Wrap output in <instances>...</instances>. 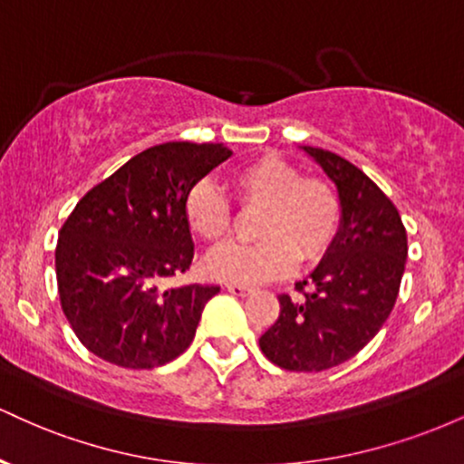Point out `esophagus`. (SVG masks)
<instances>
[{
    "mask_svg": "<svg viewBox=\"0 0 464 464\" xmlns=\"http://www.w3.org/2000/svg\"><path fill=\"white\" fill-rule=\"evenodd\" d=\"M227 290L231 292V295H236V296H246V295H250V292H253V287L239 285V284H227Z\"/></svg>",
    "mask_w": 464,
    "mask_h": 464,
    "instance_id": "1",
    "label": "esophagus"
}]
</instances>
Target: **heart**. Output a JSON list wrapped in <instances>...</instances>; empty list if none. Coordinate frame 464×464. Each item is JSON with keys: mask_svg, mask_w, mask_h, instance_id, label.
Returning <instances> with one entry per match:
<instances>
[{"mask_svg": "<svg viewBox=\"0 0 464 464\" xmlns=\"http://www.w3.org/2000/svg\"><path fill=\"white\" fill-rule=\"evenodd\" d=\"M237 205L262 211L257 244H227L207 257V275L218 281L257 285L281 279L296 262L316 264L334 246L343 227V202L332 183L303 177L279 154H262L233 174ZM185 218L196 236L222 242L233 233L236 214L214 180L202 179L185 196Z\"/></svg>", "mask_w": 464, "mask_h": 464, "instance_id": "obj_1", "label": "heart"}]
</instances>
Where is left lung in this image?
Segmentation results:
<instances>
[{"mask_svg": "<svg viewBox=\"0 0 464 464\" xmlns=\"http://www.w3.org/2000/svg\"><path fill=\"white\" fill-rule=\"evenodd\" d=\"M338 188L343 227L316 270L296 284L301 299L279 296V318L259 349L285 371L343 364L375 338L395 307L408 236L392 200L347 159L303 146Z\"/></svg>", "mask_w": 464, "mask_h": 464, "instance_id": "obj_1", "label": "left lung"}]
</instances>
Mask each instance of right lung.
I'll list each match as a JSON object with an SVG mask.
<instances>
[{"mask_svg": "<svg viewBox=\"0 0 464 464\" xmlns=\"http://www.w3.org/2000/svg\"><path fill=\"white\" fill-rule=\"evenodd\" d=\"M231 154L222 143L152 146L73 207L58 233V296L93 355L121 369H154L189 347L220 287L163 290L159 281L189 270L185 196Z\"/></svg>", "mask_w": 464, "mask_h": 464, "instance_id": "1", "label": "right lung"}]
</instances>
